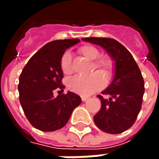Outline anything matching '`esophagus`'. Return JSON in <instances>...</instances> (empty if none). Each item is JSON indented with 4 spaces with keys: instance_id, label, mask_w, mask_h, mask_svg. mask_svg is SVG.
Returning a JSON list of instances; mask_svg holds the SVG:
<instances>
[{
    "instance_id": "34e87169",
    "label": "esophagus",
    "mask_w": 159,
    "mask_h": 159,
    "mask_svg": "<svg viewBox=\"0 0 159 159\" xmlns=\"http://www.w3.org/2000/svg\"><path fill=\"white\" fill-rule=\"evenodd\" d=\"M89 99V97H86V96H82V100L83 101H86L87 100Z\"/></svg>"
}]
</instances>
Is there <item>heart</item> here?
Returning <instances> with one entry per match:
<instances>
[{
	"label": "heart",
	"mask_w": 159,
	"mask_h": 159,
	"mask_svg": "<svg viewBox=\"0 0 159 159\" xmlns=\"http://www.w3.org/2000/svg\"><path fill=\"white\" fill-rule=\"evenodd\" d=\"M78 52L90 60H94L93 69L95 68L99 73H93L89 76H75L67 82V87L70 91L81 95H90L102 89L104 80L108 81L112 77L114 72V61L109 56H101L99 58L100 50L92 45L82 46ZM59 66L65 75H70L72 72L71 56L66 52L60 58Z\"/></svg>",
	"instance_id": "heart-1"
}]
</instances>
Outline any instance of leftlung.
<instances>
[{
  "instance_id": "1",
  "label": "left lung",
  "mask_w": 159,
  "mask_h": 159,
  "mask_svg": "<svg viewBox=\"0 0 159 159\" xmlns=\"http://www.w3.org/2000/svg\"><path fill=\"white\" fill-rule=\"evenodd\" d=\"M83 41L102 47L115 62L113 80L101 92L110 98L97 95L101 101V108L94 115L93 121L104 132L123 133L134 123L141 109L145 87L140 68L129 51L116 40L88 37Z\"/></svg>"
}]
</instances>
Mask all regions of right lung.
I'll return each mask as SVG.
<instances>
[{
  "instance_id": "obj_1",
  "label": "right lung",
  "mask_w": 159,
  "mask_h": 159,
  "mask_svg": "<svg viewBox=\"0 0 159 159\" xmlns=\"http://www.w3.org/2000/svg\"><path fill=\"white\" fill-rule=\"evenodd\" d=\"M79 39L56 40L47 43L30 59L19 76V101L27 119L33 127L45 132L61 129L69 121L73 110L82 100L72 92L64 91L63 72L59 61L66 48Z\"/></svg>"
}]
</instances>
